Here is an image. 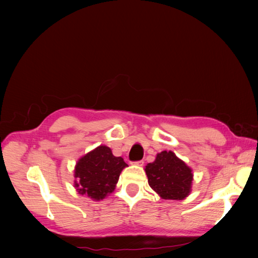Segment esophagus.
Segmentation results:
<instances>
[{"label": "esophagus", "instance_id": "1", "mask_svg": "<svg viewBox=\"0 0 258 258\" xmlns=\"http://www.w3.org/2000/svg\"><path fill=\"white\" fill-rule=\"evenodd\" d=\"M143 164H145V161L143 160H138L134 163V165H138V166H143Z\"/></svg>", "mask_w": 258, "mask_h": 258}]
</instances>
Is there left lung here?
Instances as JSON below:
<instances>
[{"label":"left lung","mask_w":258,"mask_h":258,"mask_svg":"<svg viewBox=\"0 0 258 258\" xmlns=\"http://www.w3.org/2000/svg\"><path fill=\"white\" fill-rule=\"evenodd\" d=\"M145 171L151 189L163 199L182 200L189 196L194 180L192 169L174 152H159L154 163L147 164Z\"/></svg>","instance_id":"left-lung-1"}]
</instances>
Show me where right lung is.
<instances>
[{
    "label": "right lung",
    "mask_w": 258,
    "mask_h": 258,
    "mask_svg": "<svg viewBox=\"0 0 258 258\" xmlns=\"http://www.w3.org/2000/svg\"><path fill=\"white\" fill-rule=\"evenodd\" d=\"M126 166L121 157L112 155L110 148L100 146L77 161L74 186L82 196L102 200L115 190Z\"/></svg>",
    "instance_id": "obj_1"
}]
</instances>
